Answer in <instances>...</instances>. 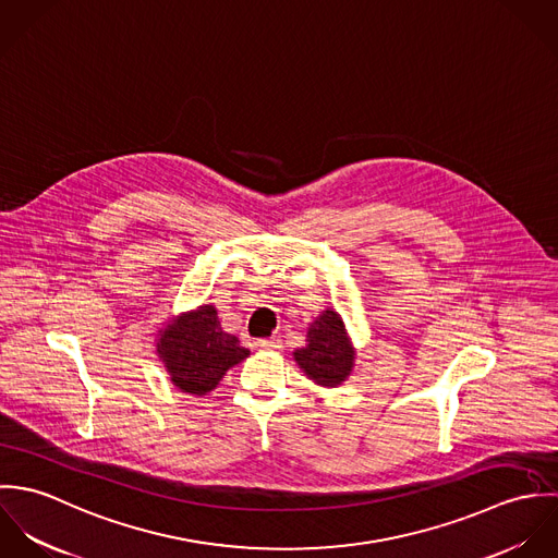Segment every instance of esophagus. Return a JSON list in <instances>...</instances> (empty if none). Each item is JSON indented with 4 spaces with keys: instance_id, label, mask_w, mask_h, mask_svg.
Returning <instances> with one entry per match:
<instances>
[{
    "instance_id": "obj_1",
    "label": "esophagus",
    "mask_w": 558,
    "mask_h": 558,
    "mask_svg": "<svg viewBox=\"0 0 558 558\" xmlns=\"http://www.w3.org/2000/svg\"><path fill=\"white\" fill-rule=\"evenodd\" d=\"M257 348H259V350H270V352H275V350L281 348V339H279V337L259 339V341H257Z\"/></svg>"
}]
</instances>
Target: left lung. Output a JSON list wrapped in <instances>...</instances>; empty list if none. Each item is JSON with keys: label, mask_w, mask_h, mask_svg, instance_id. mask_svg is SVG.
<instances>
[{"label": "left lung", "mask_w": 558, "mask_h": 558, "mask_svg": "<svg viewBox=\"0 0 558 558\" xmlns=\"http://www.w3.org/2000/svg\"><path fill=\"white\" fill-rule=\"evenodd\" d=\"M305 341L307 345L294 350L292 354L303 374L318 387H341L350 378L356 361V348L348 335L343 318L335 310L326 307L310 324Z\"/></svg>", "instance_id": "1"}]
</instances>
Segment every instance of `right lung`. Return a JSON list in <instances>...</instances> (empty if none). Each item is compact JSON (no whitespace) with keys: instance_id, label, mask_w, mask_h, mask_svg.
<instances>
[{"instance_id":"add662e5","label":"right lung","mask_w":558,"mask_h":558,"mask_svg":"<svg viewBox=\"0 0 558 558\" xmlns=\"http://www.w3.org/2000/svg\"><path fill=\"white\" fill-rule=\"evenodd\" d=\"M251 352L221 328L215 305H199L165 322L157 335V356L171 385L193 398L217 389L228 369Z\"/></svg>"}]
</instances>
